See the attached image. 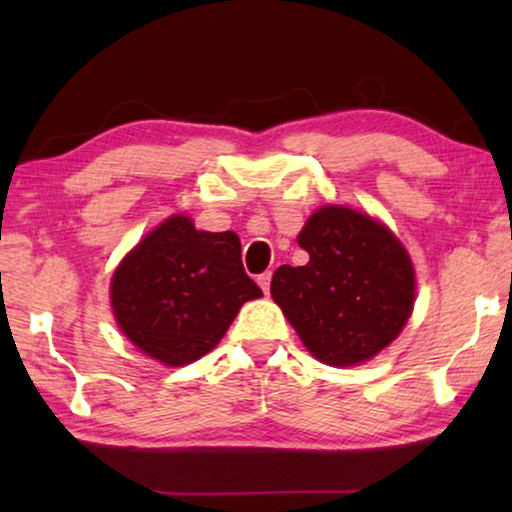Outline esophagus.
Segmentation results:
<instances>
[{
    "label": "esophagus",
    "mask_w": 512,
    "mask_h": 512,
    "mask_svg": "<svg viewBox=\"0 0 512 512\" xmlns=\"http://www.w3.org/2000/svg\"><path fill=\"white\" fill-rule=\"evenodd\" d=\"M270 279H272V272H263V275H258V284H261V289L265 293L270 291Z\"/></svg>",
    "instance_id": "obj_1"
}]
</instances>
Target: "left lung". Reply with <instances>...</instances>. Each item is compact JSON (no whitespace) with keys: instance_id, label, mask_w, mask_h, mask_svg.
<instances>
[{"instance_id":"left-lung-1","label":"left lung","mask_w":512,"mask_h":512,"mask_svg":"<svg viewBox=\"0 0 512 512\" xmlns=\"http://www.w3.org/2000/svg\"><path fill=\"white\" fill-rule=\"evenodd\" d=\"M310 261L272 275V300L328 366H356L398 338L415 305L408 251L380 221L326 205L298 235Z\"/></svg>"}]
</instances>
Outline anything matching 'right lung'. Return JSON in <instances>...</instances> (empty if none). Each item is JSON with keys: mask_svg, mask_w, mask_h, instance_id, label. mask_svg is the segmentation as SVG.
Returning a JSON list of instances; mask_svg holds the SVG:
<instances>
[{"mask_svg": "<svg viewBox=\"0 0 512 512\" xmlns=\"http://www.w3.org/2000/svg\"><path fill=\"white\" fill-rule=\"evenodd\" d=\"M261 296L244 272L240 237L195 230L184 214L151 230L111 277L118 328L165 366L212 352L240 307Z\"/></svg>", "mask_w": 512, "mask_h": 512, "instance_id": "1", "label": "right lung"}]
</instances>
